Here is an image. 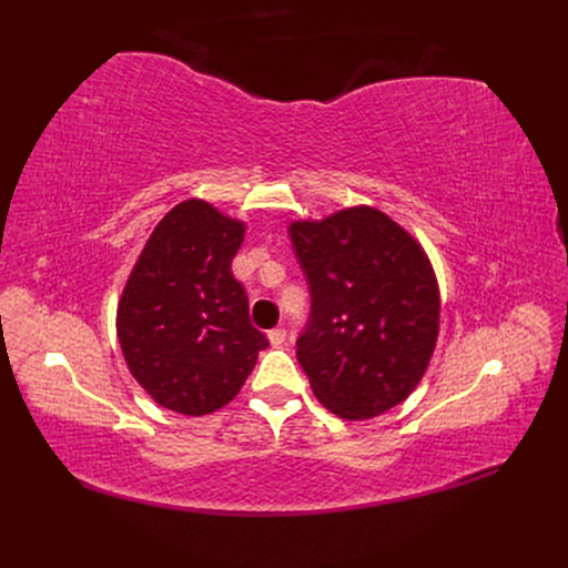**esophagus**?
Returning a JSON list of instances; mask_svg holds the SVG:
<instances>
[{
	"label": "esophagus",
	"mask_w": 568,
	"mask_h": 568,
	"mask_svg": "<svg viewBox=\"0 0 568 568\" xmlns=\"http://www.w3.org/2000/svg\"><path fill=\"white\" fill-rule=\"evenodd\" d=\"M267 338H270V343H272L274 348H280L282 343L286 341V329H284V326H274V329L267 332Z\"/></svg>",
	"instance_id": "1"
}]
</instances>
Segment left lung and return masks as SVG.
<instances>
[{
  "mask_svg": "<svg viewBox=\"0 0 568 568\" xmlns=\"http://www.w3.org/2000/svg\"><path fill=\"white\" fill-rule=\"evenodd\" d=\"M288 236L311 288L296 357L317 400L343 419L403 403L438 338L440 298L422 246L369 205L294 222Z\"/></svg>",
  "mask_w": 568,
  "mask_h": 568,
  "instance_id": "1",
  "label": "left lung"
}]
</instances>
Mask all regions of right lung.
<instances>
[{"instance_id": "add662e5", "label": "right lung", "mask_w": 568, "mask_h": 568, "mask_svg": "<svg viewBox=\"0 0 568 568\" xmlns=\"http://www.w3.org/2000/svg\"><path fill=\"white\" fill-rule=\"evenodd\" d=\"M244 222L211 203H178L149 236L118 305V341L159 405L201 417L227 405L267 338L248 317L232 257Z\"/></svg>"}]
</instances>
